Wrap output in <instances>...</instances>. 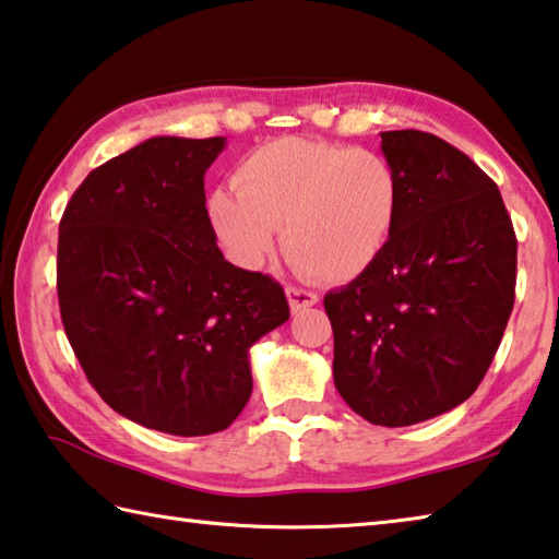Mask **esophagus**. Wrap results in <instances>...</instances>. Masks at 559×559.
<instances>
[{"label": "esophagus", "instance_id": "esophagus-1", "mask_svg": "<svg viewBox=\"0 0 559 559\" xmlns=\"http://www.w3.org/2000/svg\"><path fill=\"white\" fill-rule=\"evenodd\" d=\"M286 298H288L290 312H302V310H308V308L314 306V302H318V296H314V293L296 288V286L286 288Z\"/></svg>", "mask_w": 559, "mask_h": 559}]
</instances>
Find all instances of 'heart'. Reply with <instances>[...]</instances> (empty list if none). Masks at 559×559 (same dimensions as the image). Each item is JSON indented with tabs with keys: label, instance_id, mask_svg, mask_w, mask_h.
I'll return each mask as SVG.
<instances>
[{
	"label": "heart",
	"instance_id": "heart-1",
	"mask_svg": "<svg viewBox=\"0 0 559 559\" xmlns=\"http://www.w3.org/2000/svg\"><path fill=\"white\" fill-rule=\"evenodd\" d=\"M235 190L210 195L217 237L239 266L259 269L278 247L320 281L367 273L389 247L401 178L389 158L312 139H278L241 160Z\"/></svg>",
	"mask_w": 559,
	"mask_h": 559
}]
</instances>
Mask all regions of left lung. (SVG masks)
Returning <instances> with one entry per match:
<instances>
[{"label":"left lung","mask_w":559,"mask_h":559,"mask_svg":"<svg viewBox=\"0 0 559 559\" xmlns=\"http://www.w3.org/2000/svg\"><path fill=\"white\" fill-rule=\"evenodd\" d=\"M401 207L373 266L324 296L332 377L364 420L403 428L464 403L489 371L515 298L519 241L496 182L425 131H381Z\"/></svg>","instance_id":"left-lung-1"}]
</instances>
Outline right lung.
Masks as SVG:
<instances>
[{
    "label": "right lung",
    "instance_id": "obj_1",
    "mask_svg": "<svg viewBox=\"0 0 559 559\" xmlns=\"http://www.w3.org/2000/svg\"><path fill=\"white\" fill-rule=\"evenodd\" d=\"M225 146L141 141L83 180L58 227L60 318L87 381L119 415L180 438L237 420L249 349L290 314L276 281L217 247L205 174Z\"/></svg>",
    "mask_w": 559,
    "mask_h": 559
}]
</instances>
